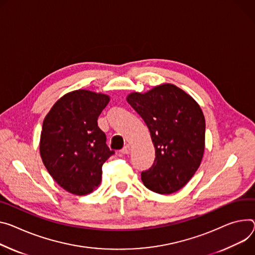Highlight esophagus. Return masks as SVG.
I'll use <instances>...</instances> for the list:
<instances>
[{
	"instance_id": "obj_1",
	"label": "esophagus",
	"mask_w": 255,
	"mask_h": 255,
	"mask_svg": "<svg viewBox=\"0 0 255 255\" xmlns=\"http://www.w3.org/2000/svg\"><path fill=\"white\" fill-rule=\"evenodd\" d=\"M122 153H124V154H127V153H129L130 152V144H126L123 148H122Z\"/></svg>"
}]
</instances>
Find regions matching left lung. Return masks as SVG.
I'll use <instances>...</instances> for the list:
<instances>
[{
  "label": "left lung",
  "instance_id": "left-lung-1",
  "mask_svg": "<svg viewBox=\"0 0 255 255\" xmlns=\"http://www.w3.org/2000/svg\"><path fill=\"white\" fill-rule=\"evenodd\" d=\"M129 105L145 122L155 148L154 163L141 173L144 186L159 194L180 190L200 166L205 120L199 105L174 84L132 92Z\"/></svg>",
  "mask_w": 255,
  "mask_h": 255
}]
</instances>
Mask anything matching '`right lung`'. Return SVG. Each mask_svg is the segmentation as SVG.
Returning a JSON list of instances; mask_svg holds the SVG:
<instances>
[{"mask_svg":"<svg viewBox=\"0 0 255 255\" xmlns=\"http://www.w3.org/2000/svg\"><path fill=\"white\" fill-rule=\"evenodd\" d=\"M110 97L85 89L68 92L45 116L39 152L44 167L66 191L86 195L102 180V167L115 153L98 126Z\"/></svg>","mask_w":255,"mask_h":255,"instance_id":"obj_1","label":"right lung"}]
</instances>
